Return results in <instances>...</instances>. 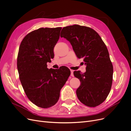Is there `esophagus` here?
<instances>
[{
  "label": "esophagus",
  "instance_id": "1",
  "mask_svg": "<svg viewBox=\"0 0 131 131\" xmlns=\"http://www.w3.org/2000/svg\"><path fill=\"white\" fill-rule=\"evenodd\" d=\"M73 72H74V71L73 70H71V77H74V74H73Z\"/></svg>",
  "mask_w": 131,
  "mask_h": 131
}]
</instances>
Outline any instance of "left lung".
Wrapping results in <instances>:
<instances>
[{"instance_id": "obj_1", "label": "left lung", "mask_w": 131, "mask_h": 131, "mask_svg": "<svg viewBox=\"0 0 131 131\" xmlns=\"http://www.w3.org/2000/svg\"><path fill=\"white\" fill-rule=\"evenodd\" d=\"M60 37L69 41L86 66L84 73L74 72L81 82L77 90L78 99L86 106H99L108 97L113 82V66L106 45L93 29L77 24L63 27Z\"/></svg>"}]
</instances>
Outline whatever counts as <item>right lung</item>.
<instances>
[{
	"instance_id": "right-lung-1",
	"label": "right lung",
	"mask_w": 131,
	"mask_h": 131,
	"mask_svg": "<svg viewBox=\"0 0 131 131\" xmlns=\"http://www.w3.org/2000/svg\"><path fill=\"white\" fill-rule=\"evenodd\" d=\"M61 29L42 27L33 31L23 38L19 48L17 67L20 83L28 99L42 108L56 104L71 75L64 66L56 70L47 68V62L53 58V48Z\"/></svg>"
}]
</instances>
